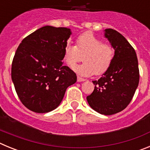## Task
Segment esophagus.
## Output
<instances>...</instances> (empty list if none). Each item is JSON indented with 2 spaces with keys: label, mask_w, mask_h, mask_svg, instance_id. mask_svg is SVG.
<instances>
[{
  "label": "esophagus",
  "mask_w": 150,
  "mask_h": 150,
  "mask_svg": "<svg viewBox=\"0 0 150 150\" xmlns=\"http://www.w3.org/2000/svg\"><path fill=\"white\" fill-rule=\"evenodd\" d=\"M86 79H83V78H81V77H79V76H77V81L78 82H83L85 81Z\"/></svg>",
  "instance_id": "34e87169"
}]
</instances>
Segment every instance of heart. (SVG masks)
<instances>
[{"label": "heart", "mask_w": 150, "mask_h": 150, "mask_svg": "<svg viewBox=\"0 0 150 150\" xmlns=\"http://www.w3.org/2000/svg\"><path fill=\"white\" fill-rule=\"evenodd\" d=\"M82 64L75 68L82 76H90L95 73L98 75L104 74L109 68L113 60L114 50L111 45L102 43L91 32H86L78 37L76 46L66 45L64 50V60L71 68L82 60Z\"/></svg>", "instance_id": "1"}]
</instances>
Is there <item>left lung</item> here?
Returning a JSON list of instances; mask_svg holds the SVG:
<instances>
[{
    "label": "left lung",
    "mask_w": 150,
    "mask_h": 150,
    "mask_svg": "<svg viewBox=\"0 0 150 150\" xmlns=\"http://www.w3.org/2000/svg\"><path fill=\"white\" fill-rule=\"evenodd\" d=\"M104 37L114 49L110 66L87 96L90 107L103 115L121 112L132 100L139 84L138 61L135 50L120 33L112 28L104 30Z\"/></svg>",
    "instance_id": "left-lung-1"
}]
</instances>
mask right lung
I'll use <instances>...</instances> for the list:
<instances>
[{"instance_id":"right-lung-1","label":"right lung","mask_w":150,"mask_h":150,"mask_svg":"<svg viewBox=\"0 0 150 150\" xmlns=\"http://www.w3.org/2000/svg\"><path fill=\"white\" fill-rule=\"evenodd\" d=\"M67 28L46 25L22 40L12 63L11 77L24 106L38 113L59 107L76 74L63 65L64 50L71 37Z\"/></svg>"}]
</instances>
